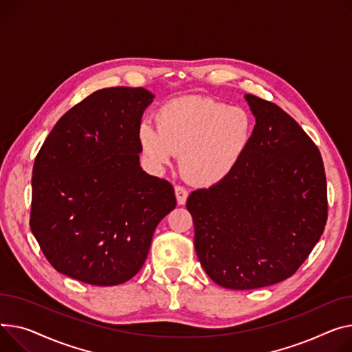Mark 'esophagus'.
Here are the masks:
<instances>
[{
    "mask_svg": "<svg viewBox=\"0 0 352 352\" xmlns=\"http://www.w3.org/2000/svg\"><path fill=\"white\" fill-rule=\"evenodd\" d=\"M175 197H177L178 205H184L186 202V198H188V191H186L181 185H175Z\"/></svg>",
    "mask_w": 352,
    "mask_h": 352,
    "instance_id": "34e87169",
    "label": "esophagus"
}]
</instances>
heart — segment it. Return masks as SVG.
Segmentation results:
<instances>
[{
	"mask_svg": "<svg viewBox=\"0 0 352 352\" xmlns=\"http://www.w3.org/2000/svg\"><path fill=\"white\" fill-rule=\"evenodd\" d=\"M253 130L250 114L210 98L174 99L157 111V126L143 122L137 138L146 157L167 166L181 154L184 177L204 186L226 179L245 155Z\"/></svg>",
	"mask_w": 352,
	"mask_h": 352,
	"instance_id": "heart-1",
	"label": "heart"
}]
</instances>
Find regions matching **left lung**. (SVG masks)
<instances>
[{"instance_id": "1", "label": "left lung", "mask_w": 352, "mask_h": 352, "mask_svg": "<svg viewBox=\"0 0 352 352\" xmlns=\"http://www.w3.org/2000/svg\"><path fill=\"white\" fill-rule=\"evenodd\" d=\"M245 98L256 117L245 155L226 179L186 201L204 270L232 290L293 276L329 215L324 164L313 140L282 107Z\"/></svg>"}]
</instances>
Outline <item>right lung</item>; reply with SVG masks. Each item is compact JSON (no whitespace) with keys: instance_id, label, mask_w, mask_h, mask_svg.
Returning <instances> with one entry per match:
<instances>
[{"instance_id":"right-lung-1","label":"right lung","mask_w":352,"mask_h":352,"mask_svg":"<svg viewBox=\"0 0 352 352\" xmlns=\"http://www.w3.org/2000/svg\"><path fill=\"white\" fill-rule=\"evenodd\" d=\"M153 93L109 87L66 111L38 151L30 225L59 273L122 285L143 267L174 186L140 167L137 129Z\"/></svg>"}]
</instances>
